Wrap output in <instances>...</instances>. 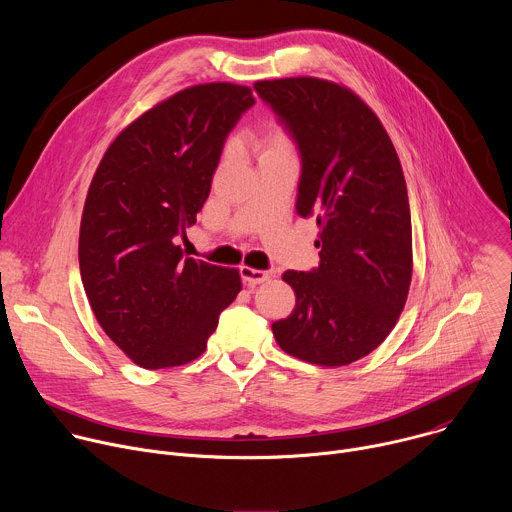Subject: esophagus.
<instances>
[{"mask_svg": "<svg viewBox=\"0 0 512 512\" xmlns=\"http://www.w3.org/2000/svg\"><path fill=\"white\" fill-rule=\"evenodd\" d=\"M239 273H241L243 283L249 285V287H255V285H259V283H265V281H269V279L273 277L271 271H261V269L247 267V265H243V267L239 269Z\"/></svg>", "mask_w": 512, "mask_h": 512, "instance_id": "34e87169", "label": "esophagus"}]
</instances>
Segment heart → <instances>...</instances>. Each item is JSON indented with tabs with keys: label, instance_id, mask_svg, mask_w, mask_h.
<instances>
[{
	"label": "heart",
	"instance_id": "obj_1",
	"mask_svg": "<svg viewBox=\"0 0 512 512\" xmlns=\"http://www.w3.org/2000/svg\"><path fill=\"white\" fill-rule=\"evenodd\" d=\"M255 150L259 158L289 156L296 150V141L285 125H281L279 121H269L255 137Z\"/></svg>",
	"mask_w": 512,
	"mask_h": 512
}]
</instances>
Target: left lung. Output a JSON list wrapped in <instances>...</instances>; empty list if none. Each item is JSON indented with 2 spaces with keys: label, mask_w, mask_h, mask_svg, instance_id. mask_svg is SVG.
<instances>
[{
  "label": "left lung",
  "mask_w": 512,
  "mask_h": 512,
  "mask_svg": "<svg viewBox=\"0 0 512 512\" xmlns=\"http://www.w3.org/2000/svg\"><path fill=\"white\" fill-rule=\"evenodd\" d=\"M302 154L298 212L316 216L318 269L281 277L296 308L271 324L279 348L320 367L373 352L395 328L411 285L407 184L395 145L352 89L316 77L257 81Z\"/></svg>",
  "instance_id": "obj_1"
}]
</instances>
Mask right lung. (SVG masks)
<instances>
[{"mask_svg":"<svg viewBox=\"0 0 512 512\" xmlns=\"http://www.w3.org/2000/svg\"><path fill=\"white\" fill-rule=\"evenodd\" d=\"M255 103L235 83L182 89L131 121L91 180L79 235L85 294L105 334L143 369L206 350L241 291L239 269L184 257L229 131Z\"/></svg>","mask_w":512,"mask_h":512,"instance_id":"1","label":"right lung"}]
</instances>
